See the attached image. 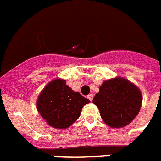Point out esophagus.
Instances as JSON below:
<instances>
[{"mask_svg":"<svg viewBox=\"0 0 161 161\" xmlns=\"http://www.w3.org/2000/svg\"><path fill=\"white\" fill-rule=\"evenodd\" d=\"M87 98H88V99H90V101H92V100H93V98H94V95H93L92 94H90V95H89L88 96H87Z\"/></svg>","mask_w":161,"mask_h":161,"instance_id":"1","label":"esophagus"}]
</instances>
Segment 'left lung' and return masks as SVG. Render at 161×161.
<instances>
[{"label": "left lung", "instance_id": "1", "mask_svg": "<svg viewBox=\"0 0 161 161\" xmlns=\"http://www.w3.org/2000/svg\"><path fill=\"white\" fill-rule=\"evenodd\" d=\"M142 101L140 89L123 77L103 81L93 99L101 119L112 128H120L131 123L140 111Z\"/></svg>", "mask_w": 161, "mask_h": 161}]
</instances>
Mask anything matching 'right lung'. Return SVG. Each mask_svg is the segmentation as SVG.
Returning a JSON list of instances; mask_svg holds the SVG:
<instances>
[{"mask_svg":"<svg viewBox=\"0 0 161 161\" xmlns=\"http://www.w3.org/2000/svg\"><path fill=\"white\" fill-rule=\"evenodd\" d=\"M90 102L66 86L65 80L57 78L41 91L37 99V109L49 126L64 129L79 119L83 106Z\"/></svg>","mask_w":161,"mask_h":161,"instance_id":"right-lung-1","label":"right lung"}]
</instances>
